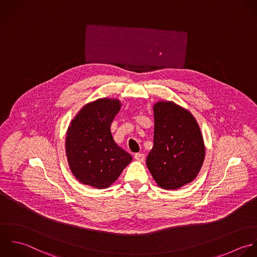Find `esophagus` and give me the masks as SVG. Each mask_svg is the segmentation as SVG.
I'll list each match as a JSON object with an SVG mask.
<instances>
[{"label":"esophagus","instance_id":"1","mask_svg":"<svg viewBox=\"0 0 257 257\" xmlns=\"http://www.w3.org/2000/svg\"><path fill=\"white\" fill-rule=\"evenodd\" d=\"M134 158H135L137 161H139V162H143L144 159H145V155H144L143 153H136V154L134 155Z\"/></svg>","mask_w":257,"mask_h":257}]
</instances>
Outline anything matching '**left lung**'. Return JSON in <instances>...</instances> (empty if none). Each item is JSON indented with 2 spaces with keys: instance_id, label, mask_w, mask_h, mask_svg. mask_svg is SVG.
Instances as JSON below:
<instances>
[{
  "instance_id": "obj_1",
  "label": "left lung",
  "mask_w": 257,
  "mask_h": 257,
  "mask_svg": "<svg viewBox=\"0 0 257 257\" xmlns=\"http://www.w3.org/2000/svg\"><path fill=\"white\" fill-rule=\"evenodd\" d=\"M154 140L146 164L164 189H177L191 182L201 169L205 148L192 114L173 102L154 105Z\"/></svg>"
}]
</instances>
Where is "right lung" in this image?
Returning a JSON list of instances; mask_svg holds the SVG:
<instances>
[{"label":"right lung","mask_w":257,"mask_h":257,"mask_svg":"<svg viewBox=\"0 0 257 257\" xmlns=\"http://www.w3.org/2000/svg\"><path fill=\"white\" fill-rule=\"evenodd\" d=\"M120 107L118 100L99 99L83 107L71 122L66 154L72 173L83 184L107 188L132 160L110 130Z\"/></svg>","instance_id":"obj_1"}]
</instances>
